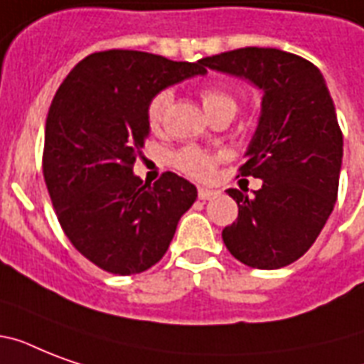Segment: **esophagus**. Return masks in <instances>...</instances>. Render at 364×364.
Listing matches in <instances>:
<instances>
[{
    "label": "esophagus",
    "instance_id": "34e87169",
    "mask_svg": "<svg viewBox=\"0 0 364 364\" xmlns=\"http://www.w3.org/2000/svg\"><path fill=\"white\" fill-rule=\"evenodd\" d=\"M217 191H211V188H204V187H198V198L200 200H211L217 196Z\"/></svg>",
    "mask_w": 364,
    "mask_h": 364
}]
</instances>
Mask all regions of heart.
Instances as JSON below:
<instances>
[{"label": "heart", "mask_w": 364, "mask_h": 364, "mask_svg": "<svg viewBox=\"0 0 364 364\" xmlns=\"http://www.w3.org/2000/svg\"><path fill=\"white\" fill-rule=\"evenodd\" d=\"M200 98L204 104V109L208 111V115L215 113V111L238 109V100L230 90L223 87H205L200 90ZM171 102V90L164 88L154 94L153 98L149 100L147 104V122L153 130H159L162 122H164L166 111ZM221 160V154L208 153L204 149L198 147H185L179 149L173 156H171V164L176 166L177 170L185 173V176L198 179V181H205L213 176L217 162Z\"/></svg>", "instance_id": "1"}]
</instances>
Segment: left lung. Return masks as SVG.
<instances>
[{
  "label": "left lung",
  "instance_id": "obj_1",
  "mask_svg": "<svg viewBox=\"0 0 364 364\" xmlns=\"http://www.w3.org/2000/svg\"><path fill=\"white\" fill-rule=\"evenodd\" d=\"M204 65L245 77L264 92L238 170L262 187L255 196L228 188L238 219L225 227L223 242L251 268H283L314 245L338 196L344 143L333 98L316 65L279 48H236L208 56Z\"/></svg>",
  "mask_w": 364,
  "mask_h": 364
}]
</instances>
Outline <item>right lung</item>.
<instances>
[{"mask_svg": "<svg viewBox=\"0 0 364 364\" xmlns=\"http://www.w3.org/2000/svg\"><path fill=\"white\" fill-rule=\"evenodd\" d=\"M202 73L204 58L113 48L88 54L54 94L43 176L64 234L102 270L130 276L156 264L194 204L196 187L173 171L147 185L132 170L149 134V100Z\"/></svg>", "mask_w": 364, "mask_h": 364, "instance_id": "right-lung-1", "label": "right lung"}]
</instances>
